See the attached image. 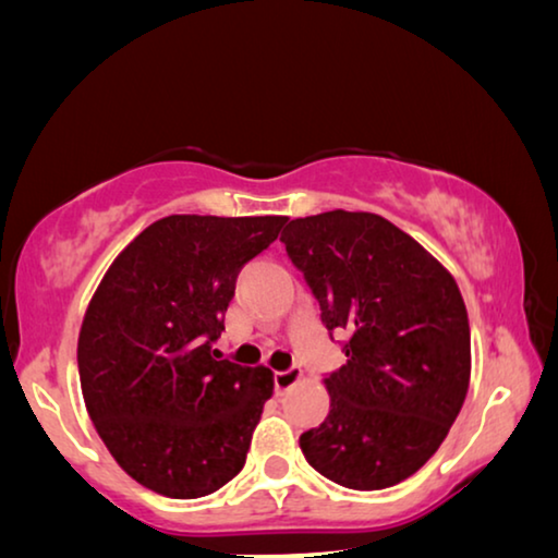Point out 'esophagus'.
Here are the masks:
<instances>
[{
    "label": "esophagus",
    "mask_w": 558,
    "mask_h": 558,
    "mask_svg": "<svg viewBox=\"0 0 558 558\" xmlns=\"http://www.w3.org/2000/svg\"><path fill=\"white\" fill-rule=\"evenodd\" d=\"M300 379H302V372L298 369V366H292V369H286V372H276V389L288 391V389H292V386H295Z\"/></svg>",
    "instance_id": "esophagus-1"
}]
</instances>
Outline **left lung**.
I'll return each mask as SVG.
<instances>
[{
	"label": "left lung",
	"instance_id": "obj_1",
	"mask_svg": "<svg viewBox=\"0 0 558 558\" xmlns=\"http://www.w3.org/2000/svg\"><path fill=\"white\" fill-rule=\"evenodd\" d=\"M327 329H344L347 364L329 374V413L300 436L319 475L349 489L399 485L430 460L470 384V325L456 278L366 211H325L286 226Z\"/></svg>",
	"mask_w": 558,
	"mask_h": 558
}]
</instances>
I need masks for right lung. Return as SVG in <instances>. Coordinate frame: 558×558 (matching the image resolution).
<instances>
[{"mask_svg":"<svg viewBox=\"0 0 558 558\" xmlns=\"http://www.w3.org/2000/svg\"><path fill=\"white\" fill-rule=\"evenodd\" d=\"M286 221L167 216L120 251L88 302L83 401L118 465L157 495L206 497L245 465L272 372L216 359L211 342L241 268Z\"/></svg>","mask_w":558,"mask_h":558,"instance_id":"1","label":"right lung"}]
</instances>
